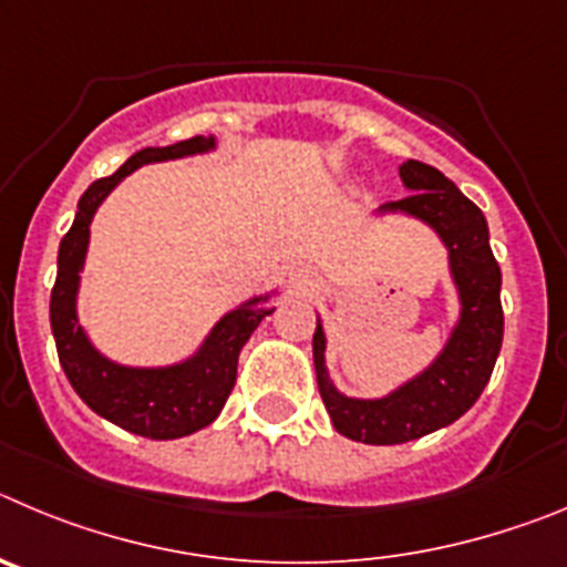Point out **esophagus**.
<instances>
[{
    "label": "esophagus",
    "mask_w": 567,
    "mask_h": 567,
    "mask_svg": "<svg viewBox=\"0 0 567 567\" xmlns=\"http://www.w3.org/2000/svg\"><path fill=\"white\" fill-rule=\"evenodd\" d=\"M288 282L293 285L296 290H305L313 285V271H310L308 265H290L288 268Z\"/></svg>",
    "instance_id": "esophagus-1"
}]
</instances>
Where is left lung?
<instances>
[{"label":"left lung","mask_w":567,"mask_h":567,"mask_svg":"<svg viewBox=\"0 0 567 567\" xmlns=\"http://www.w3.org/2000/svg\"><path fill=\"white\" fill-rule=\"evenodd\" d=\"M398 175L410 195L381 206L379 217L404 214L435 231L446 248L457 316L435 359L381 398L344 395L328 370V336L316 319L313 364L321 401L336 432L370 446L417 441L443 430L481 398L503 344L499 265L488 246L486 217L435 166L406 161Z\"/></svg>","instance_id":"left-lung-1"}]
</instances>
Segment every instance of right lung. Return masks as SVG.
I'll list each match as a JSON object with an SVG mask.
<instances>
[{
  "label": "right lung",
  "instance_id": "obj_1",
  "mask_svg": "<svg viewBox=\"0 0 567 567\" xmlns=\"http://www.w3.org/2000/svg\"><path fill=\"white\" fill-rule=\"evenodd\" d=\"M217 137L197 135L172 146H146L135 152L115 175L101 177L86 188L79 212L59 246V274L50 293V328H53L59 361L79 398L101 417L152 441H175L203 430L220 415L237 381L239 350L246 347L265 316H271L277 290L251 296L214 321L195 353L175 364L135 367L110 359L93 344L79 319L81 271L90 248V226L101 203L126 175L141 166L181 157L208 155Z\"/></svg>",
  "mask_w": 567,
  "mask_h": 567
}]
</instances>
